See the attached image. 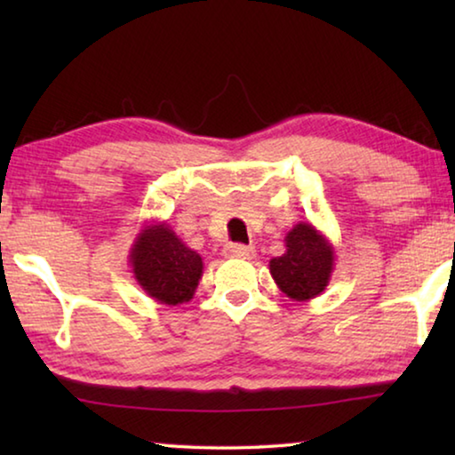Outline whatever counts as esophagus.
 I'll use <instances>...</instances> for the list:
<instances>
[{"instance_id": "esophagus-1", "label": "esophagus", "mask_w": 455, "mask_h": 455, "mask_svg": "<svg viewBox=\"0 0 455 455\" xmlns=\"http://www.w3.org/2000/svg\"><path fill=\"white\" fill-rule=\"evenodd\" d=\"M227 255L233 257V259H252V257H255V249H252V246L235 243V244L227 246Z\"/></svg>"}]
</instances>
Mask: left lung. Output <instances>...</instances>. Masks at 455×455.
<instances>
[{
  "mask_svg": "<svg viewBox=\"0 0 455 455\" xmlns=\"http://www.w3.org/2000/svg\"><path fill=\"white\" fill-rule=\"evenodd\" d=\"M284 255L271 259L268 271L292 301H309L321 295L335 267V249L311 222H299L284 236Z\"/></svg>",
  "mask_w": 455,
  "mask_h": 455,
  "instance_id": "8db88e82",
  "label": "left lung"
}]
</instances>
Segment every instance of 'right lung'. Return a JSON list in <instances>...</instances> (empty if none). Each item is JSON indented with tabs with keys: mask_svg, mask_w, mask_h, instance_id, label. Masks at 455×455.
Returning a JSON list of instances; mask_svg holds the SVG:
<instances>
[{
	"mask_svg": "<svg viewBox=\"0 0 455 455\" xmlns=\"http://www.w3.org/2000/svg\"><path fill=\"white\" fill-rule=\"evenodd\" d=\"M128 263L134 279L154 301L182 305L203 279V257L176 236L166 220H152L136 235Z\"/></svg>",
	"mask_w": 455,
	"mask_h": 455,
	"instance_id": "right-lung-1",
	"label": "right lung"
}]
</instances>
